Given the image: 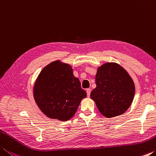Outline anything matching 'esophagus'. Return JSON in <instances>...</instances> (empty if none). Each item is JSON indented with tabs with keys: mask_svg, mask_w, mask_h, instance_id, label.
Returning a JSON list of instances; mask_svg holds the SVG:
<instances>
[{
	"mask_svg": "<svg viewBox=\"0 0 156 156\" xmlns=\"http://www.w3.org/2000/svg\"><path fill=\"white\" fill-rule=\"evenodd\" d=\"M90 91H91V90L90 88H87L86 89V93H87V96L88 97H90Z\"/></svg>",
	"mask_w": 156,
	"mask_h": 156,
	"instance_id": "1",
	"label": "esophagus"
}]
</instances>
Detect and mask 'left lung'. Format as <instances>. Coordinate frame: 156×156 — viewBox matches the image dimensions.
<instances>
[{"label":"left lung","mask_w":156,"mask_h":156,"mask_svg":"<svg viewBox=\"0 0 156 156\" xmlns=\"http://www.w3.org/2000/svg\"><path fill=\"white\" fill-rule=\"evenodd\" d=\"M95 83L90 98L104 116L120 115L131 106L136 93L134 81L118 63L107 62L98 67Z\"/></svg>","instance_id":"1"}]
</instances>
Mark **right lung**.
Listing matches in <instances>:
<instances>
[{
	"mask_svg": "<svg viewBox=\"0 0 156 156\" xmlns=\"http://www.w3.org/2000/svg\"><path fill=\"white\" fill-rule=\"evenodd\" d=\"M86 93L70 64L52 61L41 71L33 86V97L48 118L64 122L72 118Z\"/></svg>",
	"mask_w": 156,
	"mask_h": 156,
	"instance_id": "1",
	"label": "right lung"
}]
</instances>
